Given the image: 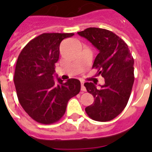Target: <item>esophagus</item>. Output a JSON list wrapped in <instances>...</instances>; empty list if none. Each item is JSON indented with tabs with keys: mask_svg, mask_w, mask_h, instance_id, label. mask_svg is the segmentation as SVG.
Wrapping results in <instances>:
<instances>
[{
	"mask_svg": "<svg viewBox=\"0 0 152 152\" xmlns=\"http://www.w3.org/2000/svg\"><path fill=\"white\" fill-rule=\"evenodd\" d=\"M80 90H81V91H86V88L85 87H84V81H81V82H80Z\"/></svg>",
	"mask_w": 152,
	"mask_h": 152,
	"instance_id": "obj_1",
	"label": "esophagus"
}]
</instances>
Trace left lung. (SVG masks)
<instances>
[{"label":"left lung","instance_id":"1","mask_svg":"<svg viewBox=\"0 0 152 152\" xmlns=\"http://www.w3.org/2000/svg\"><path fill=\"white\" fill-rule=\"evenodd\" d=\"M77 34L99 50L92 68H97L96 75L105 80L100 89L91 82L84 84L94 97L85 111L94 120L110 121L121 113L129 99L135 79L133 58L127 44L111 31L90 27Z\"/></svg>","mask_w":152,"mask_h":152}]
</instances>
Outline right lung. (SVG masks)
Masks as SVG:
<instances>
[{"label": "right lung", "instance_id": "add662e5", "mask_svg": "<svg viewBox=\"0 0 152 152\" xmlns=\"http://www.w3.org/2000/svg\"><path fill=\"white\" fill-rule=\"evenodd\" d=\"M74 33H42L29 42L20 53L14 73L17 97L25 112L35 121L52 124L66 110L68 100L80 92V82L70 78L63 82L53 75L64 39Z\"/></svg>", "mask_w": 152, "mask_h": 152}]
</instances>
